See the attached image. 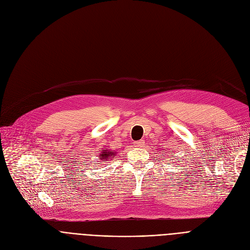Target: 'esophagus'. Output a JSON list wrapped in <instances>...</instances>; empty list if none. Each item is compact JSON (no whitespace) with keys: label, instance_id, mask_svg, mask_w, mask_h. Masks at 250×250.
Here are the masks:
<instances>
[{"label":"esophagus","instance_id":"obj_1","mask_svg":"<svg viewBox=\"0 0 250 250\" xmlns=\"http://www.w3.org/2000/svg\"><path fill=\"white\" fill-rule=\"evenodd\" d=\"M135 144H136V147H143L144 145H145V143H144V141H138Z\"/></svg>","mask_w":250,"mask_h":250}]
</instances>
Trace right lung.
Here are the masks:
<instances>
[{"instance_id": "right-lung-1", "label": "right lung", "mask_w": 250, "mask_h": 250, "mask_svg": "<svg viewBox=\"0 0 250 250\" xmlns=\"http://www.w3.org/2000/svg\"><path fill=\"white\" fill-rule=\"evenodd\" d=\"M102 153H103V154H101V156H100L101 160H102V159H108L109 157H110V155H112V154H113L112 152H106V151H105V152H102Z\"/></svg>"}]
</instances>
